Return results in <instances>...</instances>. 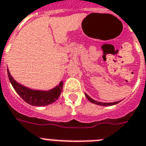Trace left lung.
<instances>
[{
    "label": "left lung",
    "instance_id": "1",
    "mask_svg": "<svg viewBox=\"0 0 146 146\" xmlns=\"http://www.w3.org/2000/svg\"><path fill=\"white\" fill-rule=\"evenodd\" d=\"M85 96H86V98H87V99L89 100V101H90V102H92V103L96 104H98V105H100V106H112V105H115V104H116L119 103V102H121V101H119V102H109V103H106V102H104V103H103V102H97V101H96V100L92 99V98L90 97V96H88V95L86 93H85Z\"/></svg>",
    "mask_w": 146,
    "mask_h": 146
}]
</instances>
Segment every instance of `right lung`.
I'll list each match as a JSON object with an SVG mask.
<instances>
[{
	"label": "right lung",
	"instance_id": "add662e5",
	"mask_svg": "<svg viewBox=\"0 0 146 146\" xmlns=\"http://www.w3.org/2000/svg\"><path fill=\"white\" fill-rule=\"evenodd\" d=\"M7 74L9 77L12 86L19 94L20 97L25 102L33 106L42 107L54 103L58 99L62 90L63 82L60 81L59 85L49 90H33L15 81V79L11 76L9 69L7 68Z\"/></svg>",
	"mask_w": 146,
	"mask_h": 146
}]
</instances>
